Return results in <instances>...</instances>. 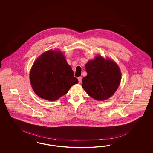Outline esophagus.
I'll return each mask as SVG.
<instances>
[{"label": "esophagus", "mask_w": 153, "mask_h": 153, "mask_svg": "<svg viewBox=\"0 0 153 153\" xmlns=\"http://www.w3.org/2000/svg\"><path fill=\"white\" fill-rule=\"evenodd\" d=\"M78 79H79V83H81V82H82V77H81V76L79 77H78Z\"/></svg>", "instance_id": "obj_1"}]
</instances>
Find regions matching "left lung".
Here are the masks:
<instances>
[{"mask_svg": "<svg viewBox=\"0 0 153 153\" xmlns=\"http://www.w3.org/2000/svg\"><path fill=\"white\" fill-rule=\"evenodd\" d=\"M88 75L82 79V88L89 96L97 100L111 97L119 86L121 73L118 65L111 59L97 56L85 65Z\"/></svg>", "mask_w": 153, "mask_h": 153, "instance_id": "1", "label": "left lung"}]
</instances>
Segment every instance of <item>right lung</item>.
I'll return each instance as SVG.
<instances>
[{"label": "right lung", "mask_w": 153, "mask_h": 153, "mask_svg": "<svg viewBox=\"0 0 153 153\" xmlns=\"http://www.w3.org/2000/svg\"><path fill=\"white\" fill-rule=\"evenodd\" d=\"M74 74L62 52L49 50L35 61L30 71V79L37 96L55 101L78 83Z\"/></svg>", "instance_id": "right-lung-1"}]
</instances>
